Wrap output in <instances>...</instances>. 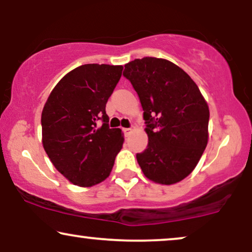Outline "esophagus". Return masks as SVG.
<instances>
[{
    "instance_id": "34e87169",
    "label": "esophagus",
    "mask_w": 252,
    "mask_h": 252,
    "mask_svg": "<svg viewBox=\"0 0 252 252\" xmlns=\"http://www.w3.org/2000/svg\"><path fill=\"white\" fill-rule=\"evenodd\" d=\"M130 132H132V127H129V128H124V133H125V136H128Z\"/></svg>"
}]
</instances>
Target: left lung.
Here are the masks:
<instances>
[{"instance_id": "left-lung-1", "label": "left lung", "mask_w": 252, "mask_h": 252, "mask_svg": "<svg viewBox=\"0 0 252 252\" xmlns=\"http://www.w3.org/2000/svg\"><path fill=\"white\" fill-rule=\"evenodd\" d=\"M123 75L139 95L149 140L137 163L150 180L177 184L191 173L208 144L209 106L192 79L170 61L134 60Z\"/></svg>"}]
</instances>
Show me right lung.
<instances>
[{"label": "right lung", "instance_id": "right-lung-1", "mask_svg": "<svg viewBox=\"0 0 252 252\" xmlns=\"http://www.w3.org/2000/svg\"><path fill=\"white\" fill-rule=\"evenodd\" d=\"M122 71L120 65H81L61 79L44 104L43 148L73 185L91 187L105 180L122 149V129L110 128L105 112Z\"/></svg>", "mask_w": 252, "mask_h": 252}]
</instances>
